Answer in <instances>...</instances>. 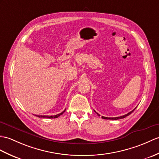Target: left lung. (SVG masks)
<instances>
[{"mask_svg":"<svg viewBox=\"0 0 159 159\" xmlns=\"http://www.w3.org/2000/svg\"><path fill=\"white\" fill-rule=\"evenodd\" d=\"M135 108H134V110H131V112H129V113H127V114H125V115H123V116H119V117H105V116H102V119H110V120H118V119H124V118H125V117H126V116H129V114H131L133 112H134V110H135ZM97 113V112H96ZM98 114V113H97ZM98 116H100V115H99V114H98Z\"/></svg>","mask_w":159,"mask_h":159,"instance_id":"1","label":"left lung"}]
</instances>
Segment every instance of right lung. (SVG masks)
I'll use <instances>...</instances> for the list:
<instances>
[{"mask_svg":"<svg viewBox=\"0 0 159 159\" xmlns=\"http://www.w3.org/2000/svg\"><path fill=\"white\" fill-rule=\"evenodd\" d=\"M65 110H64V111H63L62 112L58 114H56V115H54V116H43V115H35V116H37V117H39V118H47V119H55V118H57L58 116H60V115H61V114L65 112Z\"/></svg>","mask_w":159,"mask_h":159,"instance_id":"obj_1","label":"right lung"}]
</instances>
